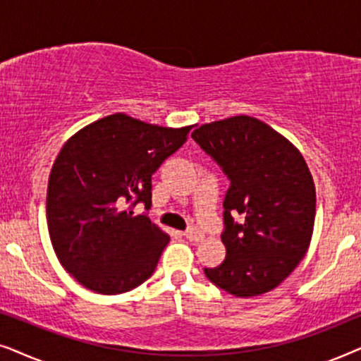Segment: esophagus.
I'll list each match as a JSON object with an SVG mask.
<instances>
[{"instance_id":"34e87169","label":"esophagus","mask_w":361,"mask_h":361,"mask_svg":"<svg viewBox=\"0 0 361 361\" xmlns=\"http://www.w3.org/2000/svg\"><path fill=\"white\" fill-rule=\"evenodd\" d=\"M184 235H185V238L190 240V241H202V240L205 238V235L202 233L200 230H197V228H189Z\"/></svg>"}]
</instances>
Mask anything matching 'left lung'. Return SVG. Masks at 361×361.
Masks as SVG:
<instances>
[{
	"instance_id": "left-lung-1",
	"label": "left lung",
	"mask_w": 361,
	"mask_h": 361,
	"mask_svg": "<svg viewBox=\"0 0 361 361\" xmlns=\"http://www.w3.org/2000/svg\"><path fill=\"white\" fill-rule=\"evenodd\" d=\"M230 179L224 200L226 256L204 273L235 298L278 288L307 253L315 185L302 154L258 118L231 116L192 133ZM238 213L245 220L235 222Z\"/></svg>"
}]
</instances>
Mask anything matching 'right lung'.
<instances>
[{"mask_svg":"<svg viewBox=\"0 0 361 361\" xmlns=\"http://www.w3.org/2000/svg\"><path fill=\"white\" fill-rule=\"evenodd\" d=\"M192 126L105 116L67 140L47 185V228L68 274L98 294H121L154 273L169 243L137 202L151 207V177L187 141Z\"/></svg>","mask_w":361,"mask_h":361,"instance_id":"1","label":"right lung"}]
</instances>
